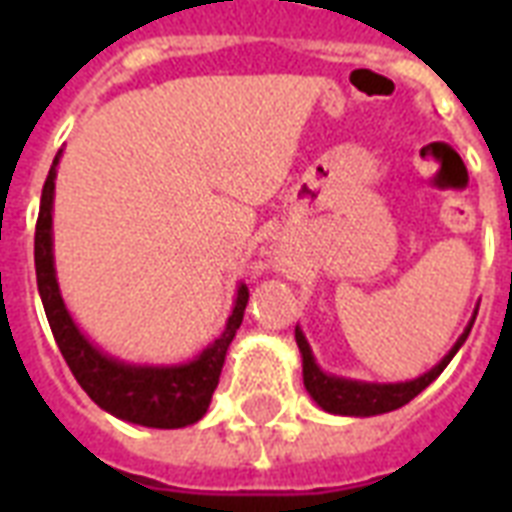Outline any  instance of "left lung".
Masks as SVG:
<instances>
[{"mask_svg": "<svg viewBox=\"0 0 512 512\" xmlns=\"http://www.w3.org/2000/svg\"><path fill=\"white\" fill-rule=\"evenodd\" d=\"M476 313L478 308L473 311V319L468 321L465 332L457 337L452 350H449L430 372L420 374V377H414V380L406 382H364L324 372V369L316 364V356H313L311 345L305 340L303 329L295 327L297 348H300V356H303L305 390L311 393L313 401H316L324 412L342 414V417H374V414H385L393 412V409H401V406L409 404L414 396H420L422 390L428 388L430 382L444 372L446 364L454 358V353L462 348V342L468 340L470 329H473V321H476Z\"/></svg>", "mask_w": 512, "mask_h": 512, "instance_id": "1", "label": "left lung"}]
</instances>
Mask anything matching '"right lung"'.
<instances>
[{
  "label": "right lung",
  "instance_id": "add662e5",
  "mask_svg": "<svg viewBox=\"0 0 512 512\" xmlns=\"http://www.w3.org/2000/svg\"><path fill=\"white\" fill-rule=\"evenodd\" d=\"M60 154L44 180L39 220L34 236V263L36 284L42 297L44 313L50 321L52 337L58 342L60 353L66 358L68 369L74 372L76 382L84 393L108 414L119 420L143 425V428H185L199 422L209 409L212 393L223 372L225 353L241 327L244 308H247L249 289L239 284L233 311L225 321L223 335L209 342L199 356L183 364H130L114 358L84 335L74 316L68 313L63 295H60L58 276H55V255H52V201H55V177H58Z\"/></svg>",
  "mask_w": 512,
  "mask_h": 512
}]
</instances>
